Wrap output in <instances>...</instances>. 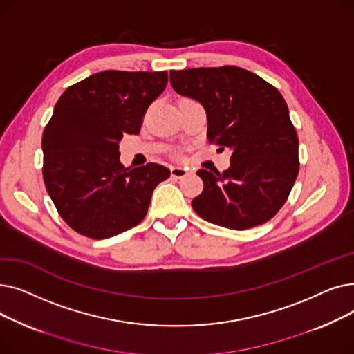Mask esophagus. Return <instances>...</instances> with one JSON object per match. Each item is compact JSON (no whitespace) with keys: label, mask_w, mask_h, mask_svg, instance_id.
Instances as JSON below:
<instances>
[{"label":"esophagus","mask_w":354,"mask_h":354,"mask_svg":"<svg viewBox=\"0 0 354 354\" xmlns=\"http://www.w3.org/2000/svg\"><path fill=\"white\" fill-rule=\"evenodd\" d=\"M189 174V171L187 169V167H180V166H174L172 169H171V175L174 176V178H176V179H182V178H185Z\"/></svg>","instance_id":"esophagus-1"}]
</instances>
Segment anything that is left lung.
Here are the masks:
<instances>
[{"label": "left lung", "mask_w": 354, "mask_h": 354, "mask_svg": "<svg viewBox=\"0 0 354 354\" xmlns=\"http://www.w3.org/2000/svg\"><path fill=\"white\" fill-rule=\"evenodd\" d=\"M172 87L207 110L208 142L231 149L224 172L201 169L194 211L211 224L243 231L283 208L300 171L299 138L272 84L236 66L171 70Z\"/></svg>", "instance_id": "8db88e82"}]
</instances>
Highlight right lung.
Wrapping results in <instances>:
<instances>
[{
	"label": "right lung",
	"mask_w": 354,
	"mask_h": 354,
	"mask_svg": "<svg viewBox=\"0 0 354 354\" xmlns=\"http://www.w3.org/2000/svg\"><path fill=\"white\" fill-rule=\"evenodd\" d=\"M167 71L106 70L70 86L43 132V179L54 207L80 235L104 239L143 221L166 166L124 167L119 142L138 135Z\"/></svg>",
	"instance_id": "right-lung-1"
}]
</instances>
